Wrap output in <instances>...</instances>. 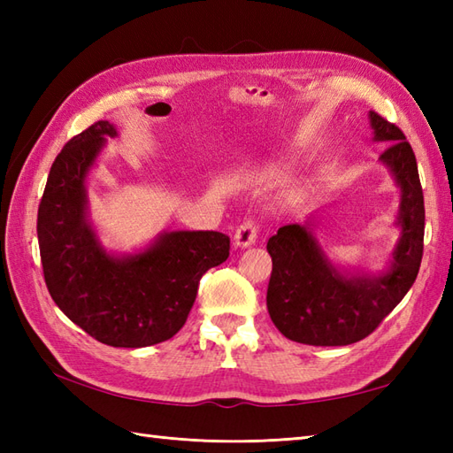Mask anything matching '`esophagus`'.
I'll use <instances>...</instances> for the list:
<instances>
[{"label":"esophagus","mask_w":453,"mask_h":453,"mask_svg":"<svg viewBox=\"0 0 453 453\" xmlns=\"http://www.w3.org/2000/svg\"><path fill=\"white\" fill-rule=\"evenodd\" d=\"M255 242H257V226H255V221L247 219L235 229L234 243L239 249H245V247H251Z\"/></svg>","instance_id":"esophagus-1"}]
</instances>
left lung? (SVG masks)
<instances>
[{"label":"left lung","instance_id":"8db88e82","mask_svg":"<svg viewBox=\"0 0 453 453\" xmlns=\"http://www.w3.org/2000/svg\"><path fill=\"white\" fill-rule=\"evenodd\" d=\"M373 142H388L380 161L401 190L399 239L378 274L336 266L313 234V221L288 224L268 239L273 257L266 307L286 339L311 346H344L375 331L415 284L425 242V196L415 153L395 124L370 111Z\"/></svg>","mask_w":453,"mask_h":453}]
</instances>
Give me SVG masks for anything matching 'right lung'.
Wrapping results in <instances>:
<instances>
[{
    "label": "right lung",
    "instance_id": "obj_1",
    "mask_svg": "<svg viewBox=\"0 0 453 453\" xmlns=\"http://www.w3.org/2000/svg\"><path fill=\"white\" fill-rule=\"evenodd\" d=\"M109 120L91 124L52 163L38 206L36 234L44 282L67 319L103 344L142 349L180 331L208 268L229 257L219 232H163L136 253H111L89 219L88 175Z\"/></svg>",
    "mask_w": 453,
    "mask_h": 453
}]
</instances>
